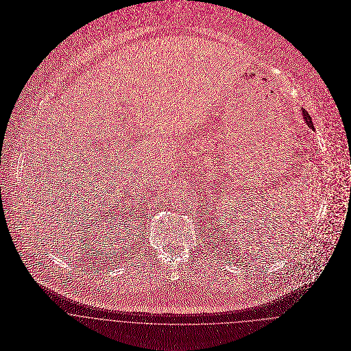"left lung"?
<instances>
[{"mask_svg": "<svg viewBox=\"0 0 351 351\" xmlns=\"http://www.w3.org/2000/svg\"><path fill=\"white\" fill-rule=\"evenodd\" d=\"M302 117H304L305 123L308 124V127H309L311 130H313V123H312V119H311V116L308 114V112H306L305 109H302Z\"/></svg>", "mask_w": 351, "mask_h": 351, "instance_id": "1", "label": "left lung"}]
</instances>
